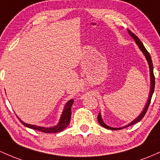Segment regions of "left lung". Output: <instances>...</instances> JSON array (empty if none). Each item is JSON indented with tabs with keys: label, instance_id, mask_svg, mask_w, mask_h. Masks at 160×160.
Wrapping results in <instances>:
<instances>
[{
	"label": "left lung",
	"instance_id": "left-lung-1",
	"mask_svg": "<svg viewBox=\"0 0 160 160\" xmlns=\"http://www.w3.org/2000/svg\"><path fill=\"white\" fill-rule=\"evenodd\" d=\"M128 34H129V35L133 38L134 40H135V43H136V44L138 45V47H139V49H141V52H143V54L144 55L145 58H146L147 61H148V65H149L150 76V90L149 98H148V100L147 101V103H146V104H145V107L144 108V109H143L142 112H141V113H140V115H139L138 117H137V118H135V120L132 121V122H130V123H128L127 126H124V127L113 128V127H111V126H108V125H106L105 123H104L103 120H102V116H101V113H99V114L98 115V121L99 124H100L102 126H103L104 128H108V129H111V130L122 129V128H127V127H128V126H132V125L137 123L138 122L141 121V119H142L143 117H144V115H145V113H146L147 111H148V107H149L150 103V101H151L152 95H153V92H154V87H155V78H154V75H153V62H152L151 56H150V53L148 52V50H147V49H145L144 44H143L142 42H141V40H139V38H138V37L135 35V34H134L133 33L131 32V31L128 30Z\"/></svg>",
	"mask_w": 160,
	"mask_h": 160
}]
</instances>
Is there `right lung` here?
I'll return each instance as SVG.
<instances>
[{
  "instance_id": "obj_1",
  "label": "right lung",
  "mask_w": 160,
  "mask_h": 160,
  "mask_svg": "<svg viewBox=\"0 0 160 160\" xmlns=\"http://www.w3.org/2000/svg\"><path fill=\"white\" fill-rule=\"evenodd\" d=\"M73 103H74V100H73V99H71V100H69L68 102L65 104L63 109V112H62L61 117H60L59 122H58V123L57 124L56 126H52V127H43V126H35V125L28 124L25 123V122H23L22 120H20L18 117L17 118L19 119V120L22 123V125H24V126H26L28 128L38 130V131L43 132L44 133L60 132L63 131L65 128H67L70 123L71 116V107H72Z\"/></svg>"
}]
</instances>
